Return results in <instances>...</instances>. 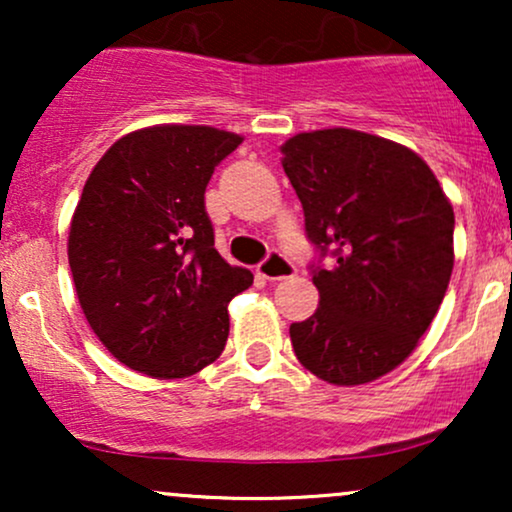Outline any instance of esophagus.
I'll use <instances>...</instances> for the list:
<instances>
[{
  "label": "esophagus",
  "instance_id": "esophagus-1",
  "mask_svg": "<svg viewBox=\"0 0 512 512\" xmlns=\"http://www.w3.org/2000/svg\"><path fill=\"white\" fill-rule=\"evenodd\" d=\"M257 274L267 281H281V279H291V276L296 274V267H293L281 252H269L267 260L257 264Z\"/></svg>",
  "mask_w": 512,
  "mask_h": 512
}]
</instances>
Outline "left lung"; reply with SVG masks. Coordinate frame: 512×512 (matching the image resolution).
I'll list each match as a JSON object with an SVG mask.
<instances>
[{
	"instance_id": "obj_1",
	"label": "left lung",
	"mask_w": 512,
	"mask_h": 512,
	"mask_svg": "<svg viewBox=\"0 0 512 512\" xmlns=\"http://www.w3.org/2000/svg\"><path fill=\"white\" fill-rule=\"evenodd\" d=\"M303 204L305 233L335 264H310L320 305L293 322L298 361L332 385L390 373L436 317L452 274L455 214L443 187L407 146L317 129L281 146Z\"/></svg>"
}]
</instances>
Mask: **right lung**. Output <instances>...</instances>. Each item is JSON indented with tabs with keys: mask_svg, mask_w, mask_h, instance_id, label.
<instances>
[{
	"mask_svg": "<svg viewBox=\"0 0 512 512\" xmlns=\"http://www.w3.org/2000/svg\"><path fill=\"white\" fill-rule=\"evenodd\" d=\"M243 137L204 125L127 134L88 175L69 267L88 325L127 368L173 380L221 356L228 301L252 284L214 248L204 192Z\"/></svg>",
	"mask_w": 512,
	"mask_h": 512,
	"instance_id": "right-lung-1",
	"label": "right lung"
}]
</instances>
